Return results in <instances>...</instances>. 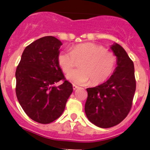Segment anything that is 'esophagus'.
<instances>
[{
	"instance_id": "34e87169",
	"label": "esophagus",
	"mask_w": 150,
	"mask_h": 150,
	"mask_svg": "<svg viewBox=\"0 0 150 150\" xmlns=\"http://www.w3.org/2000/svg\"><path fill=\"white\" fill-rule=\"evenodd\" d=\"M72 87H73V89L74 90H75V89H77V88H79V86H78L75 85V84H73V85H72Z\"/></svg>"
}]
</instances>
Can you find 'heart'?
<instances>
[{
    "instance_id": "1",
    "label": "heart",
    "mask_w": 150,
    "mask_h": 150,
    "mask_svg": "<svg viewBox=\"0 0 150 150\" xmlns=\"http://www.w3.org/2000/svg\"><path fill=\"white\" fill-rule=\"evenodd\" d=\"M78 60L80 61L78 65L79 69L71 72ZM58 62L64 73L71 72L67 78L71 82L82 84L90 79L91 84L97 85L112 75L117 64V57L102 45L88 42L76 45L72 47L71 51L60 52Z\"/></svg>"
}]
</instances>
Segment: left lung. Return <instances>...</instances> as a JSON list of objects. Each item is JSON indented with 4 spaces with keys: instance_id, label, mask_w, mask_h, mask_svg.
I'll return each instance as SVG.
<instances>
[{
    "instance_id": "1",
    "label": "left lung",
    "mask_w": 150,
    "mask_h": 150,
    "mask_svg": "<svg viewBox=\"0 0 150 150\" xmlns=\"http://www.w3.org/2000/svg\"><path fill=\"white\" fill-rule=\"evenodd\" d=\"M110 48L117 56L114 73L106 82L86 88V115L101 128L114 127L125 120L131 109L136 87L133 61L117 43Z\"/></svg>"
}]
</instances>
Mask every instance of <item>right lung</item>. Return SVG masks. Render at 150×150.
<instances>
[{
	"mask_svg": "<svg viewBox=\"0 0 150 150\" xmlns=\"http://www.w3.org/2000/svg\"><path fill=\"white\" fill-rule=\"evenodd\" d=\"M62 43L54 36L36 40L25 48L15 72L16 95L31 120L49 124L64 110L73 88L58 62ZM62 80L61 85L54 84Z\"/></svg>",
	"mask_w": 150,
	"mask_h": 150,
	"instance_id": "1",
	"label": "right lung"
}]
</instances>
